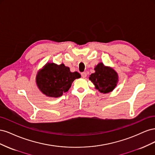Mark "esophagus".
<instances>
[{"instance_id": "esophagus-1", "label": "esophagus", "mask_w": 155, "mask_h": 155, "mask_svg": "<svg viewBox=\"0 0 155 155\" xmlns=\"http://www.w3.org/2000/svg\"><path fill=\"white\" fill-rule=\"evenodd\" d=\"M81 76H82L83 78H85L87 77V73H86L85 72H82V73L81 74Z\"/></svg>"}]
</instances>
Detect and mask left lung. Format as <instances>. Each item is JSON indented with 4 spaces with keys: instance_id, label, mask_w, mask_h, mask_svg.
Returning <instances> with one entry per match:
<instances>
[{
    "instance_id": "left-lung-1",
    "label": "left lung",
    "mask_w": 155,
    "mask_h": 155,
    "mask_svg": "<svg viewBox=\"0 0 155 155\" xmlns=\"http://www.w3.org/2000/svg\"><path fill=\"white\" fill-rule=\"evenodd\" d=\"M95 72L92 74L89 79L100 92L108 93L111 92L116 86L118 82V74L114 70L105 67L102 63L98 64L94 68Z\"/></svg>"
}]
</instances>
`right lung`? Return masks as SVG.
Listing matches in <instances>:
<instances>
[{
  "label": "right lung",
  "mask_w": 155,
  "mask_h": 155,
  "mask_svg": "<svg viewBox=\"0 0 155 155\" xmlns=\"http://www.w3.org/2000/svg\"><path fill=\"white\" fill-rule=\"evenodd\" d=\"M80 77L78 72H71L64 64L48 63L37 74L36 82L41 91L46 96L58 97L67 92L72 82Z\"/></svg>",
  "instance_id": "obj_1"
}]
</instances>
